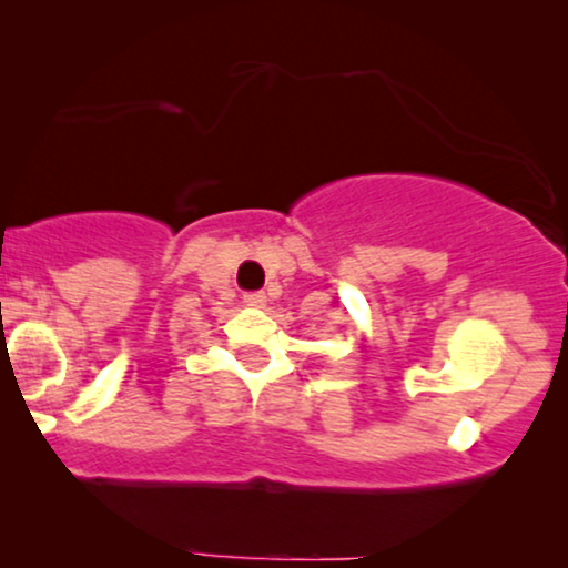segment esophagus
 Wrapping results in <instances>:
<instances>
[{"label":"esophagus","instance_id":"esophagus-1","mask_svg":"<svg viewBox=\"0 0 568 568\" xmlns=\"http://www.w3.org/2000/svg\"><path fill=\"white\" fill-rule=\"evenodd\" d=\"M245 305L263 307V305H266V294H263V292H247L245 294Z\"/></svg>","mask_w":568,"mask_h":568}]
</instances>
